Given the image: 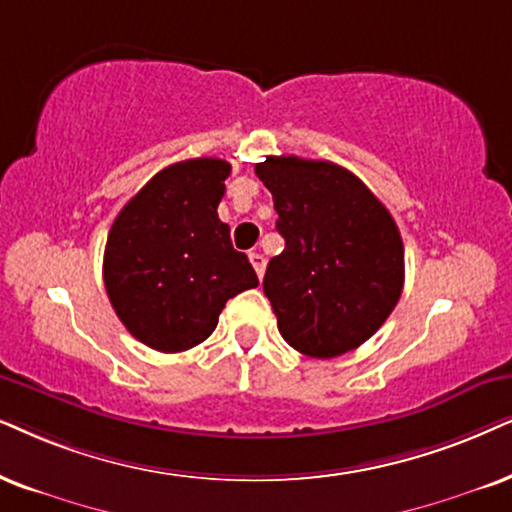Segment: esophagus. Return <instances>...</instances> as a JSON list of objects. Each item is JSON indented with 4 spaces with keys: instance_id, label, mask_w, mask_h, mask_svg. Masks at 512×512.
<instances>
[{
    "instance_id": "esophagus-1",
    "label": "esophagus",
    "mask_w": 512,
    "mask_h": 512,
    "mask_svg": "<svg viewBox=\"0 0 512 512\" xmlns=\"http://www.w3.org/2000/svg\"><path fill=\"white\" fill-rule=\"evenodd\" d=\"M250 262H252V267H255V271H257V276H264V267H267V260H264V255L260 250H252L250 252Z\"/></svg>"
}]
</instances>
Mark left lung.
I'll list each match as a JSON object with an SVG mask.
<instances>
[{"label":"left lung","mask_w":512,"mask_h":512,"mask_svg":"<svg viewBox=\"0 0 512 512\" xmlns=\"http://www.w3.org/2000/svg\"><path fill=\"white\" fill-rule=\"evenodd\" d=\"M255 172L286 238L262 283L283 340L314 359L357 349L404 288V243L392 215L357 174L328 160L269 155Z\"/></svg>","instance_id":"1"}]
</instances>
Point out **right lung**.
<instances>
[{
	"label": "right lung",
	"instance_id": "1",
	"mask_svg": "<svg viewBox=\"0 0 512 512\" xmlns=\"http://www.w3.org/2000/svg\"><path fill=\"white\" fill-rule=\"evenodd\" d=\"M231 165L193 158L160 170L108 231L103 283L134 338L174 354L210 338L226 300L257 288L217 215Z\"/></svg>",
	"mask_w": 512,
	"mask_h": 512
}]
</instances>
